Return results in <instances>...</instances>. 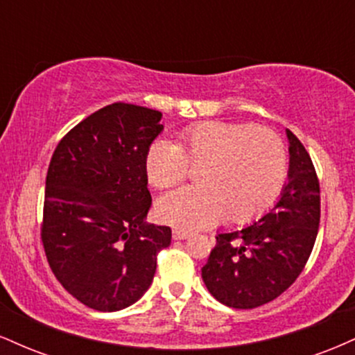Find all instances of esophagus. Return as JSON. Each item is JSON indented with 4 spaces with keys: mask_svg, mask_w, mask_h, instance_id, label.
Returning a JSON list of instances; mask_svg holds the SVG:
<instances>
[{
    "mask_svg": "<svg viewBox=\"0 0 355 355\" xmlns=\"http://www.w3.org/2000/svg\"><path fill=\"white\" fill-rule=\"evenodd\" d=\"M172 237L173 240H187L190 237V232H185V230H173L172 232Z\"/></svg>",
    "mask_w": 355,
    "mask_h": 355,
    "instance_id": "esophagus-1",
    "label": "esophagus"
}]
</instances>
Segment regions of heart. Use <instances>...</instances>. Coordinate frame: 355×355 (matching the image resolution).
Instances as JSON below:
<instances>
[{"label": "heart", "instance_id": "heart-1", "mask_svg": "<svg viewBox=\"0 0 355 355\" xmlns=\"http://www.w3.org/2000/svg\"><path fill=\"white\" fill-rule=\"evenodd\" d=\"M197 168L198 187L158 198L155 215L178 230H198L223 218L250 222L277 200L287 177V152L279 135L239 121H200L180 130L173 144L155 140L145 153L150 185L168 189Z\"/></svg>", "mask_w": 355, "mask_h": 355}]
</instances>
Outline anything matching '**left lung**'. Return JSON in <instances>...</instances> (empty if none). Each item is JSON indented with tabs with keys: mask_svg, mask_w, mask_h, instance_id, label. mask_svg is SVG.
<instances>
[{
	"mask_svg": "<svg viewBox=\"0 0 355 355\" xmlns=\"http://www.w3.org/2000/svg\"><path fill=\"white\" fill-rule=\"evenodd\" d=\"M288 175L279 202L259 222L218 234L202 268V279L218 302L255 309L295 282L315 243L320 222V189L305 146L291 130Z\"/></svg>",
	"mask_w": 355,
	"mask_h": 355,
	"instance_id": "1",
	"label": "left lung"
}]
</instances>
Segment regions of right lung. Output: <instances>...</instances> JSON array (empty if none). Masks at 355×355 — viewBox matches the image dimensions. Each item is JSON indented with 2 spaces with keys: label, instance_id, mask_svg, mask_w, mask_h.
Segmentation results:
<instances>
[{
  "label": "right lung",
  "instance_id": "right-lung-1",
  "mask_svg": "<svg viewBox=\"0 0 355 355\" xmlns=\"http://www.w3.org/2000/svg\"><path fill=\"white\" fill-rule=\"evenodd\" d=\"M162 113L130 103L98 110L56 146L46 173L42 240L53 274L89 309L115 312L148 291L170 227L148 225L145 153Z\"/></svg>",
  "mask_w": 355,
  "mask_h": 355
}]
</instances>
